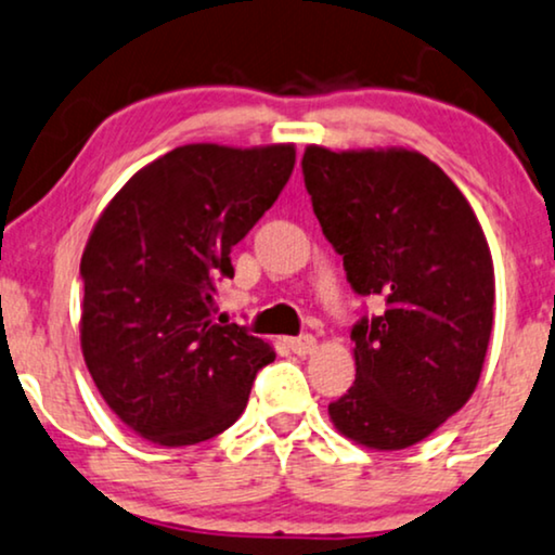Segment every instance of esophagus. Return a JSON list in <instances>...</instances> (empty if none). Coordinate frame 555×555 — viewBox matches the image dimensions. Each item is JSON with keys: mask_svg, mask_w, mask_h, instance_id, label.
Listing matches in <instances>:
<instances>
[{"mask_svg": "<svg viewBox=\"0 0 555 555\" xmlns=\"http://www.w3.org/2000/svg\"><path fill=\"white\" fill-rule=\"evenodd\" d=\"M289 350L294 354H312L317 350V339L312 335H299V337H289L286 339Z\"/></svg>", "mask_w": 555, "mask_h": 555, "instance_id": "esophagus-1", "label": "esophagus"}]
</instances>
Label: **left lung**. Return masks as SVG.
Masks as SVG:
<instances>
[{
    "label": "left lung",
    "instance_id": "1",
    "mask_svg": "<svg viewBox=\"0 0 555 555\" xmlns=\"http://www.w3.org/2000/svg\"><path fill=\"white\" fill-rule=\"evenodd\" d=\"M307 192L360 297L386 312L352 327L354 383L330 403L343 437L378 452L424 441L475 393L492 332L482 225L444 169L413 150L309 144Z\"/></svg>",
    "mask_w": 555,
    "mask_h": 555
}]
</instances>
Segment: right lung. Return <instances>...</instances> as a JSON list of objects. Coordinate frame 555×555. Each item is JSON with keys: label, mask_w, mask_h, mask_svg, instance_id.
<instances>
[{"label": "right lung", "mask_w": 555, "mask_h": 555, "mask_svg": "<svg viewBox=\"0 0 555 555\" xmlns=\"http://www.w3.org/2000/svg\"><path fill=\"white\" fill-rule=\"evenodd\" d=\"M294 144H184L116 192L80 258V350L108 409L159 447L233 426L276 354L238 324L212 322L231 248L289 182Z\"/></svg>", "instance_id": "add662e5"}]
</instances>
